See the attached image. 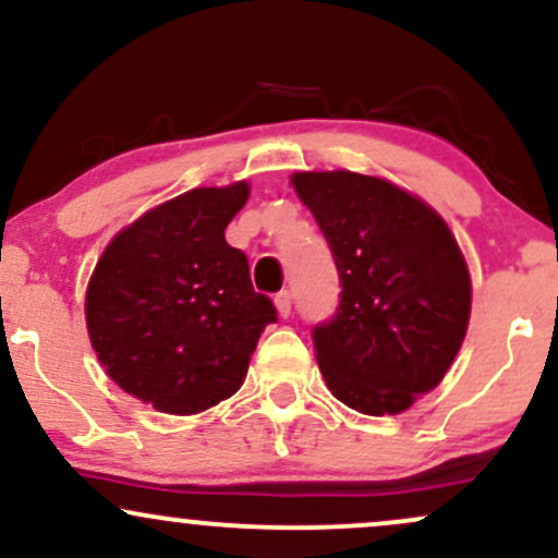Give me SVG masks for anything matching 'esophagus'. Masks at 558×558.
<instances>
[{
    "label": "esophagus",
    "mask_w": 558,
    "mask_h": 558,
    "mask_svg": "<svg viewBox=\"0 0 558 558\" xmlns=\"http://www.w3.org/2000/svg\"><path fill=\"white\" fill-rule=\"evenodd\" d=\"M275 306H278V315H280V317L291 315V293L280 291L278 296H275Z\"/></svg>",
    "instance_id": "34e87169"
}]
</instances>
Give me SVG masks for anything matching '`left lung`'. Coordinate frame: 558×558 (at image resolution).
<instances>
[{
  "mask_svg": "<svg viewBox=\"0 0 558 558\" xmlns=\"http://www.w3.org/2000/svg\"><path fill=\"white\" fill-rule=\"evenodd\" d=\"M291 183L341 278L336 315L312 330L325 383L356 412L399 414L462 349L472 283L459 243L433 207L383 178L332 170Z\"/></svg>",
  "mask_w": 558,
  "mask_h": 558,
  "instance_id": "obj_1",
  "label": "left lung"
}]
</instances>
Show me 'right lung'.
<instances>
[{
  "mask_svg": "<svg viewBox=\"0 0 558 558\" xmlns=\"http://www.w3.org/2000/svg\"><path fill=\"white\" fill-rule=\"evenodd\" d=\"M248 183L194 189L141 215L105 248L86 291L101 367L165 414H198L241 388L278 310L226 241Z\"/></svg>",
  "mask_w": 558,
  "mask_h": 558,
  "instance_id": "add662e5",
  "label": "right lung"
}]
</instances>
